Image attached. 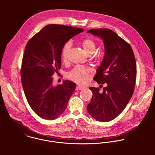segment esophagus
Here are the masks:
<instances>
[{
  "instance_id": "esophagus-1",
  "label": "esophagus",
  "mask_w": 155,
  "mask_h": 155,
  "mask_svg": "<svg viewBox=\"0 0 155 155\" xmlns=\"http://www.w3.org/2000/svg\"><path fill=\"white\" fill-rule=\"evenodd\" d=\"M84 88V87H82L77 86V87H76V90H77V91H78V90H82V89H83Z\"/></svg>"
}]
</instances>
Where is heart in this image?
Segmentation results:
<instances>
[{"instance_id": "heart-1", "label": "heart", "mask_w": 155, "mask_h": 155, "mask_svg": "<svg viewBox=\"0 0 155 155\" xmlns=\"http://www.w3.org/2000/svg\"><path fill=\"white\" fill-rule=\"evenodd\" d=\"M82 47L88 55H92L96 51V45L93 41L90 39H86L82 41ZM71 42H67L63 45L61 49V58L63 61H66L68 51L71 48ZM98 58L100 56L98 57ZM91 74V70L87 67L77 66L74 67L68 74V77L71 81L79 84H84Z\"/></svg>"}]
</instances>
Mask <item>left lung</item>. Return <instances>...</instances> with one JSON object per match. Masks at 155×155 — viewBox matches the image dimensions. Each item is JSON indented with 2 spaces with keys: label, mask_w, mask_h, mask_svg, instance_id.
I'll list each match as a JSON object with an SVG mask.
<instances>
[{
  "label": "left lung",
  "mask_w": 155,
  "mask_h": 155,
  "mask_svg": "<svg viewBox=\"0 0 155 155\" xmlns=\"http://www.w3.org/2000/svg\"><path fill=\"white\" fill-rule=\"evenodd\" d=\"M101 38L104 45V56L96 70L94 79L106 84L103 91L90 87L93 95L87 106L89 114L100 122L116 118L126 107L134 91L137 67L133 49L129 44L108 28L88 31Z\"/></svg>",
  "instance_id": "1"
}]
</instances>
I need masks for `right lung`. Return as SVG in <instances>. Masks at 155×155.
<instances>
[{"instance_id": "obj_1", "label": "right lung", "mask_w": 155, "mask_h": 155, "mask_svg": "<svg viewBox=\"0 0 155 155\" xmlns=\"http://www.w3.org/2000/svg\"><path fill=\"white\" fill-rule=\"evenodd\" d=\"M84 29L50 24L33 36L25 48L21 70V83L31 109L41 118L53 120L66 109L76 84L64 81L54 86L52 78L61 67L63 45Z\"/></svg>"}]
</instances>
